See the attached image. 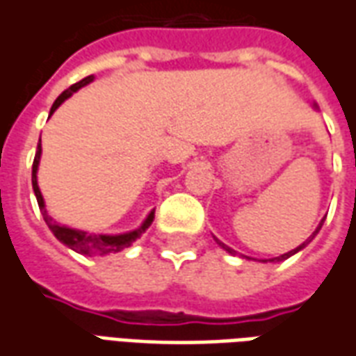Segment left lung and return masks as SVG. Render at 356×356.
I'll return each instance as SVG.
<instances>
[{"label":"left lung","mask_w":356,"mask_h":356,"mask_svg":"<svg viewBox=\"0 0 356 356\" xmlns=\"http://www.w3.org/2000/svg\"><path fill=\"white\" fill-rule=\"evenodd\" d=\"M322 223H324V221H322ZM322 223H320V225H318V229H320V227H322ZM318 229L314 231V233H312V235H310V237L307 238V241H305V243H302V245H299V247L297 248H293V250H289V252H285V254H282V256H275V258H272V260H270V262H275V260H277V262H280V260H287V258H289V256H293L295 254V252H299L300 248H305L308 245V241H310V238L314 237V235H316L318 233ZM216 241H218V238H216ZM218 245H220L221 248H225V250H227V252H231V254H233V252H235V250H233V248H229L227 247V245H223V243H221V241H218Z\"/></svg>","instance_id":"left-lung-1"}]
</instances>
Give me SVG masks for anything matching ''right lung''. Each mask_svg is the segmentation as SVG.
<instances>
[{
	"label": "right lung",
	"instance_id": "add662e5",
	"mask_svg": "<svg viewBox=\"0 0 356 356\" xmlns=\"http://www.w3.org/2000/svg\"><path fill=\"white\" fill-rule=\"evenodd\" d=\"M92 81V74L90 76H86L83 81H79V83H74L73 86H69L65 92H61L59 96H57V100L54 102V106H51V111H49V115L56 111L63 102L76 92L81 86L84 84H88ZM40 154H42V148H40L38 144V150H36V156H34V161H32V188H34V195H36V200H38L40 206V212L44 216V221L48 223V227L51 229V233L56 235L63 245H67L69 248H73L76 252H81L84 256H104V254H111V252H119V250H123V248L131 247L133 243H135L136 238L143 235L144 231L150 227V223L154 221V212H150V216L144 220V223L135 231H129V233H123V235H94V233H86V231H76L71 229V227H65V225H59L56 221L51 220L46 212V204H44V198H42V193H40L38 188V181H36V171H38V163H40Z\"/></svg>",
	"mask_w": 356,
	"mask_h": 356
}]
</instances>
